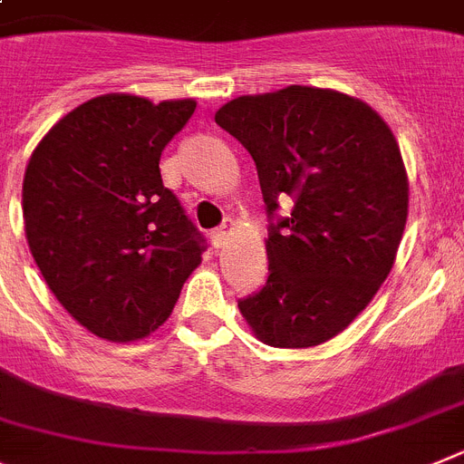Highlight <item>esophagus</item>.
<instances>
[{
  "label": "esophagus",
  "instance_id": "obj_1",
  "mask_svg": "<svg viewBox=\"0 0 464 464\" xmlns=\"http://www.w3.org/2000/svg\"><path fill=\"white\" fill-rule=\"evenodd\" d=\"M231 233H233V224L231 221H224L221 227H217L215 231L209 233V240H212V245H215V247H221V245L227 243V237L231 236Z\"/></svg>",
  "mask_w": 464,
  "mask_h": 464
}]
</instances>
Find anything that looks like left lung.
<instances>
[{"mask_svg": "<svg viewBox=\"0 0 464 464\" xmlns=\"http://www.w3.org/2000/svg\"><path fill=\"white\" fill-rule=\"evenodd\" d=\"M255 159L268 280L237 308L273 348H313L373 299L409 215L400 144L366 102L324 88L243 95L215 114ZM293 200L287 218L279 200Z\"/></svg>", "mask_w": 464, "mask_h": 464, "instance_id": "left-lung-1", "label": "left lung"}]
</instances>
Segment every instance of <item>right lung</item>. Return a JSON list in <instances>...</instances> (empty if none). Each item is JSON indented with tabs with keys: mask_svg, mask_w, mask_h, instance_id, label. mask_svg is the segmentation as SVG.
<instances>
[{
	"mask_svg": "<svg viewBox=\"0 0 464 464\" xmlns=\"http://www.w3.org/2000/svg\"><path fill=\"white\" fill-rule=\"evenodd\" d=\"M196 102L100 95L55 123L23 179L30 252L63 308L107 341L156 332L205 237L160 179L165 144Z\"/></svg>",
	"mask_w": 464,
	"mask_h": 464,
	"instance_id": "add662e5",
	"label": "right lung"
}]
</instances>
